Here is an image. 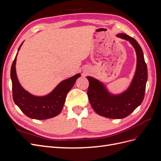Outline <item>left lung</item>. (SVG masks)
I'll return each mask as SVG.
<instances>
[{"label":"left lung","mask_w":161,"mask_h":161,"mask_svg":"<svg viewBox=\"0 0 161 161\" xmlns=\"http://www.w3.org/2000/svg\"><path fill=\"white\" fill-rule=\"evenodd\" d=\"M118 37L129 41L137 56L136 74L128 89L122 94L113 95L101 82L91 76L86 77L89 82L87 95L92 109L99 115L111 119L125 118L142 103L148 79L147 66L139 43L127 34L119 33Z\"/></svg>","instance_id":"1"}]
</instances>
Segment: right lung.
<instances>
[{
    "instance_id": "add662e5",
    "label": "right lung",
    "mask_w": 161,
    "mask_h": 161,
    "mask_svg": "<svg viewBox=\"0 0 161 161\" xmlns=\"http://www.w3.org/2000/svg\"><path fill=\"white\" fill-rule=\"evenodd\" d=\"M17 55L13 62L11 69L13 99L14 103L25 115L32 119H46L58 115L63 108L68 92L74 86L80 75L77 74L62 81L49 95L44 97L33 96L24 90L19 82L15 70Z\"/></svg>"
}]
</instances>
